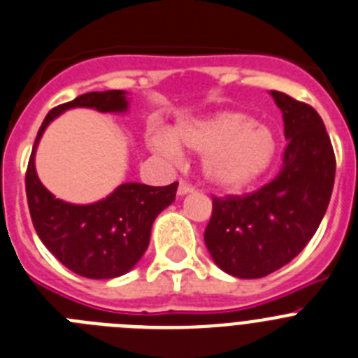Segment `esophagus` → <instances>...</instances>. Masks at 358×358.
Segmentation results:
<instances>
[{"label": "esophagus", "instance_id": "esophagus-1", "mask_svg": "<svg viewBox=\"0 0 358 358\" xmlns=\"http://www.w3.org/2000/svg\"><path fill=\"white\" fill-rule=\"evenodd\" d=\"M194 192V186L188 185V182L181 181L179 182V188H177V194L179 195H186V194H192Z\"/></svg>", "mask_w": 358, "mask_h": 358}]
</instances>
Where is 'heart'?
I'll return each mask as SVG.
<instances>
[{"label":"heart","mask_w":358,"mask_h":358,"mask_svg":"<svg viewBox=\"0 0 358 358\" xmlns=\"http://www.w3.org/2000/svg\"><path fill=\"white\" fill-rule=\"evenodd\" d=\"M147 145L156 156L179 161L182 148L202 154L206 181L220 189H243L268 170L276 154L273 132L243 113L224 110L176 123L170 132H154Z\"/></svg>","instance_id":"obj_1"}]
</instances>
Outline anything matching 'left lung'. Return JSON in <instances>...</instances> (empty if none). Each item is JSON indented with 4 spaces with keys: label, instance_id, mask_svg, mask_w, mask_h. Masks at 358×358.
<instances>
[{
    "label": "left lung",
    "instance_id": "obj_1",
    "mask_svg": "<svg viewBox=\"0 0 358 358\" xmlns=\"http://www.w3.org/2000/svg\"><path fill=\"white\" fill-rule=\"evenodd\" d=\"M283 113L287 147L280 173L249 195L213 197L204 242L224 273L255 280L294 260L327 213L335 154L324 123L308 103L271 91Z\"/></svg>",
    "mask_w": 358,
    "mask_h": 358
}]
</instances>
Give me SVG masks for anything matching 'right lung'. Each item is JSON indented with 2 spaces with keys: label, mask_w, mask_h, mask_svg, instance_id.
I'll list each match as a JSON object with an SVG mask.
<instances>
[{
  "label": "right lung",
  "mask_w": 358,
  "mask_h": 358,
  "mask_svg": "<svg viewBox=\"0 0 358 358\" xmlns=\"http://www.w3.org/2000/svg\"><path fill=\"white\" fill-rule=\"evenodd\" d=\"M73 107H90L100 113H125V91H93L57 106L44 118L27 170V199L31 222L41 242L57 260L78 276L109 280L129 273L150 242L152 224L176 201L177 182L147 186L123 182L110 195L93 204H71L55 199L36 172V150L50 123Z\"/></svg>",
  "instance_id": "right-lung-1"
}]
</instances>
